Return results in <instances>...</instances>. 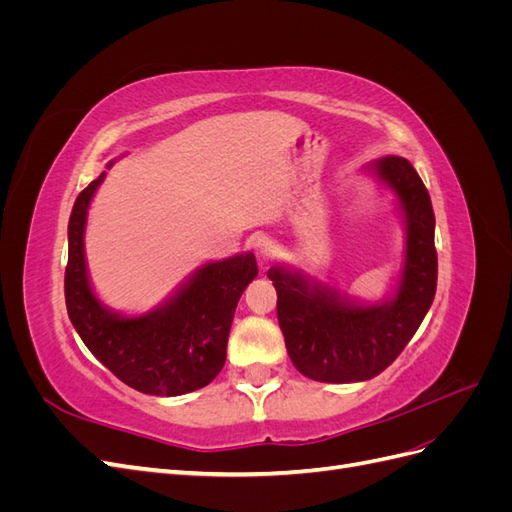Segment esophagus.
Here are the masks:
<instances>
[{
  "mask_svg": "<svg viewBox=\"0 0 512 512\" xmlns=\"http://www.w3.org/2000/svg\"><path fill=\"white\" fill-rule=\"evenodd\" d=\"M254 254H256L258 265H260L262 269H267V267L271 265V262H273V258L277 256V250H275L273 241H269L267 237H260V239L254 241Z\"/></svg>",
  "mask_w": 512,
  "mask_h": 512,
  "instance_id": "obj_1",
  "label": "esophagus"
}]
</instances>
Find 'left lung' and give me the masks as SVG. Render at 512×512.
Returning <instances> with one entry per match:
<instances>
[{
	"mask_svg": "<svg viewBox=\"0 0 512 512\" xmlns=\"http://www.w3.org/2000/svg\"><path fill=\"white\" fill-rule=\"evenodd\" d=\"M404 211L406 262L395 292L380 303H359L299 269L275 265L277 322L290 361L318 382H363L378 376L408 346L436 297L438 254L431 198L414 166L399 156L371 162Z\"/></svg>",
	"mask_w": 512,
	"mask_h": 512,
	"instance_id": "obj_1",
	"label": "left lung"
}]
</instances>
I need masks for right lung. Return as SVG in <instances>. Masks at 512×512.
<instances>
[{"label":"right lung","mask_w":512,"mask_h":512,"mask_svg":"<svg viewBox=\"0 0 512 512\" xmlns=\"http://www.w3.org/2000/svg\"><path fill=\"white\" fill-rule=\"evenodd\" d=\"M104 177L79 194L68 222L64 288L74 329L91 354L136 391L177 397L203 389L224 367L232 316L243 290L258 275L256 258L237 254L207 262L143 316L113 312L96 297L85 262L87 211Z\"/></svg>","instance_id":"obj_1"}]
</instances>
